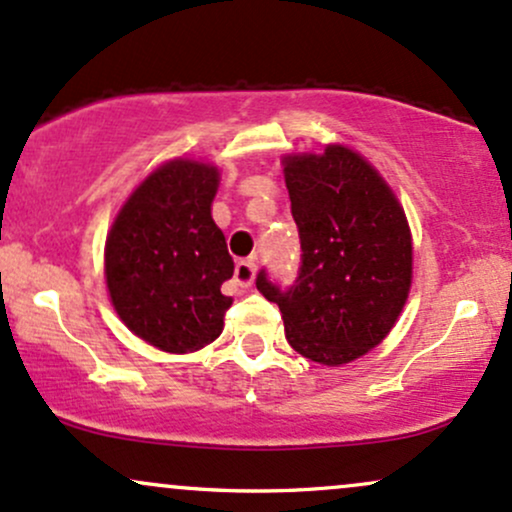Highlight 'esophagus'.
Here are the masks:
<instances>
[{
	"instance_id": "esophagus-1",
	"label": "esophagus",
	"mask_w": 512,
	"mask_h": 512,
	"mask_svg": "<svg viewBox=\"0 0 512 512\" xmlns=\"http://www.w3.org/2000/svg\"><path fill=\"white\" fill-rule=\"evenodd\" d=\"M256 278V263L254 261H239L237 268H234V280L241 287H249Z\"/></svg>"
}]
</instances>
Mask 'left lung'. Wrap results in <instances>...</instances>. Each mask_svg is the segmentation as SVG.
I'll return each instance as SVG.
<instances>
[{
  "label": "left lung",
  "instance_id": "8db88e82",
  "mask_svg": "<svg viewBox=\"0 0 512 512\" xmlns=\"http://www.w3.org/2000/svg\"><path fill=\"white\" fill-rule=\"evenodd\" d=\"M302 268L280 292L256 287L280 307L285 338L319 365L341 367L377 348L399 321L413 280V237L404 205L384 176L348 145L283 157Z\"/></svg>",
  "mask_w": 512,
  "mask_h": 512
}]
</instances>
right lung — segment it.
Masks as SVG:
<instances>
[{"mask_svg": "<svg viewBox=\"0 0 512 512\" xmlns=\"http://www.w3.org/2000/svg\"><path fill=\"white\" fill-rule=\"evenodd\" d=\"M220 166L176 157L132 188L106 234L103 275L118 319L164 353H195L225 329L234 273L212 220Z\"/></svg>", "mask_w": 512, "mask_h": 512, "instance_id": "obj_1", "label": "right lung"}]
</instances>
